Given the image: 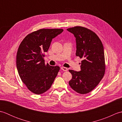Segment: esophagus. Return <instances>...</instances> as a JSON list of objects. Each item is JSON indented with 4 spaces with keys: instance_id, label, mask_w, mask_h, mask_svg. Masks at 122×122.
I'll return each mask as SVG.
<instances>
[{
    "instance_id": "obj_1",
    "label": "esophagus",
    "mask_w": 122,
    "mask_h": 122,
    "mask_svg": "<svg viewBox=\"0 0 122 122\" xmlns=\"http://www.w3.org/2000/svg\"><path fill=\"white\" fill-rule=\"evenodd\" d=\"M61 69L62 70H63V71H68V68H66V67H63V66L61 67Z\"/></svg>"
}]
</instances>
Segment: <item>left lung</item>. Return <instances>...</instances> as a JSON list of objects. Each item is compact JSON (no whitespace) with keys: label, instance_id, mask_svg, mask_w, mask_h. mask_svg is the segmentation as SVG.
<instances>
[{"label":"left lung","instance_id":"8db88e82","mask_svg":"<svg viewBox=\"0 0 122 122\" xmlns=\"http://www.w3.org/2000/svg\"><path fill=\"white\" fill-rule=\"evenodd\" d=\"M76 40V56L82 58L81 71L70 70L72 77L70 86L80 94L90 92L99 83L105 71L104 48L95 32L86 28L76 26L67 29Z\"/></svg>","mask_w":122,"mask_h":122}]
</instances>
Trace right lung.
<instances>
[{
  "instance_id": "add662e5",
  "label": "right lung",
  "mask_w": 122,
  "mask_h": 122,
  "mask_svg": "<svg viewBox=\"0 0 122 122\" xmlns=\"http://www.w3.org/2000/svg\"><path fill=\"white\" fill-rule=\"evenodd\" d=\"M62 29H42L28 35L18 48L16 66L20 79L31 92L45 93L51 87L60 70L58 66L45 64L44 53L52 39L63 32Z\"/></svg>"
}]
</instances>
